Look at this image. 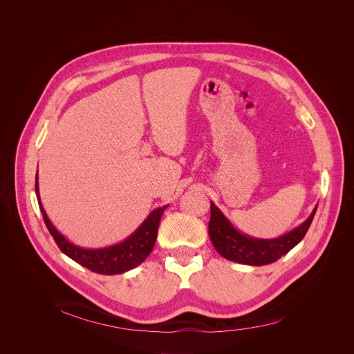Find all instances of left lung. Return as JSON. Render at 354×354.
Wrapping results in <instances>:
<instances>
[{
	"label": "left lung",
	"instance_id": "left-lung-1",
	"mask_svg": "<svg viewBox=\"0 0 354 354\" xmlns=\"http://www.w3.org/2000/svg\"><path fill=\"white\" fill-rule=\"evenodd\" d=\"M316 209L317 206L308 219L283 236L274 239H257L239 232L222 214L221 209L212 202L209 236L218 253L227 261L250 266L269 265L289 253L304 238L315 218Z\"/></svg>",
	"mask_w": 354,
	"mask_h": 354
}]
</instances>
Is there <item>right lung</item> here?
I'll list each match as a JSON object with an SVG mask.
<instances>
[{
  "instance_id": "1",
  "label": "right lung",
  "mask_w": 354,
  "mask_h": 354,
  "mask_svg": "<svg viewBox=\"0 0 354 354\" xmlns=\"http://www.w3.org/2000/svg\"><path fill=\"white\" fill-rule=\"evenodd\" d=\"M35 192L37 199L39 203L41 214L44 222L48 227L51 236L54 238L58 248L65 253L68 257L73 259L77 263L82 265L84 268L97 272L100 274H120L128 272L142 263L149 253L153 249L158 236V227L159 221L162 218L163 210L168 206H162L152 210L149 216L142 222L131 236H128L121 243H116L108 248H98V249H86L71 243L62 233L57 230V227L51 223L45 214V209L41 203L39 189H38V172L35 176Z\"/></svg>"
}]
</instances>
